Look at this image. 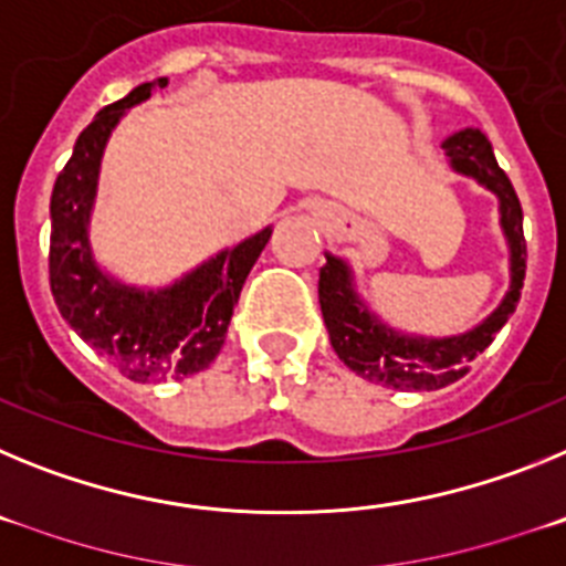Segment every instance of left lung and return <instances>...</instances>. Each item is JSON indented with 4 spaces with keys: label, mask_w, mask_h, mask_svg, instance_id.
Segmentation results:
<instances>
[{
    "label": "left lung",
    "mask_w": 566,
    "mask_h": 566,
    "mask_svg": "<svg viewBox=\"0 0 566 566\" xmlns=\"http://www.w3.org/2000/svg\"><path fill=\"white\" fill-rule=\"evenodd\" d=\"M442 149L453 172L473 178L479 187L496 195L499 201V227L507 243L510 286L499 300V306L482 323L451 337L408 334L385 323L365 303L348 260L326 252V266L319 269L317 294L332 348L354 374L394 391H437L464 377L468 365L493 343L522 297L524 269H527L522 203L504 169L499 167L488 135L476 127H464L448 135Z\"/></svg>",
    "instance_id": "obj_1"
}]
</instances>
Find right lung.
Here are the masks:
<instances>
[{"label": "right lung", "mask_w": 566, "mask_h": 566, "mask_svg": "<svg viewBox=\"0 0 566 566\" xmlns=\"http://www.w3.org/2000/svg\"><path fill=\"white\" fill-rule=\"evenodd\" d=\"M169 78L138 84L109 104L76 138L50 195V292L67 326L133 382L203 371L223 348L234 303L272 227L221 249L167 286H135L98 263L90 238L102 158L124 115Z\"/></svg>", "instance_id": "right-lung-1"}]
</instances>
